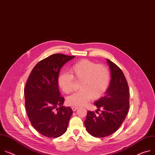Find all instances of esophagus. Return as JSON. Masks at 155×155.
I'll use <instances>...</instances> for the list:
<instances>
[{
	"label": "esophagus",
	"mask_w": 155,
	"mask_h": 155,
	"mask_svg": "<svg viewBox=\"0 0 155 155\" xmlns=\"http://www.w3.org/2000/svg\"><path fill=\"white\" fill-rule=\"evenodd\" d=\"M78 109V107H77V106H72V109L73 111H75V110H77Z\"/></svg>",
	"instance_id": "34e87169"
}]
</instances>
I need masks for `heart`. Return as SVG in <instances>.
Listing matches in <instances>:
<instances>
[{
    "label": "heart",
    "instance_id": "obj_1",
    "mask_svg": "<svg viewBox=\"0 0 155 155\" xmlns=\"http://www.w3.org/2000/svg\"><path fill=\"white\" fill-rule=\"evenodd\" d=\"M69 72L61 73L58 83L62 91L66 94L74 90V79L80 81V91L67 98V103L73 106H84L91 100L100 98L106 91L109 85L110 73L107 67L96 64L88 59H82L73 64Z\"/></svg>",
    "mask_w": 155,
    "mask_h": 155
}]
</instances>
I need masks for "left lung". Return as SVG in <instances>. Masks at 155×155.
Masks as SVG:
<instances>
[{
	"label": "left lung",
	"instance_id": "8db88e82",
	"mask_svg": "<svg viewBox=\"0 0 155 155\" xmlns=\"http://www.w3.org/2000/svg\"><path fill=\"white\" fill-rule=\"evenodd\" d=\"M106 62L110 72L109 85L106 95L94 103L98 110L103 109L101 113L97 116L95 112L89 110L84 122L87 132L95 137H107L117 131L129 108V91L125 77L117 65L109 59Z\"/></svg>",
	"mask_w": 155,
	"mask_h": 155
}]
</instances>
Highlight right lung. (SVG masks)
<instances>
[{
    "instance_id": "right-lung-1",
    "label": "right lung",
    "mask_w": 155,
    "mask_h": 155,
    "mask_svg": "<svg viewBox=\"0 0 155 155\" xmlns=\"http://www.w3.org/2000/svg\"><path fill=\"white\" fill-rule=\"evenodd\" d=\"M75 56L55 54L38 62L32 70L24 93L25 107L33 127L41 135L57 138L67 130L73 111L63 106L58 77L61 68Z\"/></svg>"
}]
</instances>
